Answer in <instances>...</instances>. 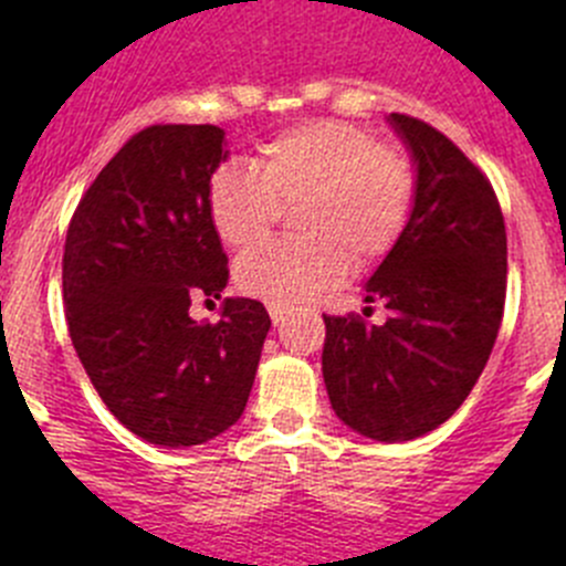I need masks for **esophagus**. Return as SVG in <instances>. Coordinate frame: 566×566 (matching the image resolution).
I'll list each match as a JSON object with an SVG mask.
<instances>
[{
    "mask_svg": "<svg viewBox=\"0 0 566 566\" xmlns=\"http://www.w3.org/2000/svg\"><path fill=\"white\" fill-rule=\"evenodd\" d=\"M268 312H271L273 325H282L284 319H287V315H290V312L284 310V306H276V304H268Z\"/></svg>",
    "mask_w": 566,
    "mask_h": 566,
    "instance_id": "34e87169",
    "label": "esophagus"
}]
</instances>
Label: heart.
<instances>
[{"instance_id":"1","label":"heart","mask_w":566,"mask_h":566,"mask_svg":"<svg viewBox=\"0 0 566 566\" xmlns=\"http://www.w3.org/2000/svg\"><path fill=\"white\" fill-rule=\"evenodd\" d=\"M413 197V167L397 147L358 125L315 119L265 142L251 169H216L208 219L224 247L249 249L268 235L279 205L298 202L293 221L304 238L251 249L235 265L243 293L298 306L334 287L347 260H384L408 227Z\"/></svg>"}]
</instances>
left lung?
<instances>
[{"instance_id":"8db88e82","label":"left lung","mask_w":566,"mask_h":566,"mask_svg":"<svg viewBox=\"0 0 566 566\" xmlns=\"http://www.w3.org/2000/svg\"><path fill=\"white\" fill-rule=\"evenodd\" d=\"M389 125L416 169L408 227L364 284L389 317H325L323 380L353 432L399 443L441 427L476 386L504 315L506 230L493 186L454 142L408 114Z\"/></svg>"}]
</instances>
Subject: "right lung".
Returning a JSON list of instances; mask_svg holds the SVG:
<instances>
[{"label":"right lung","instance_id":"obj_1","mask_svg":"<svg viewBox=\"0 0 566 566\" xmlns=\"http://www.w3.org/2000/svg\"><path fill=\"white\" fill-rule=\"evenodd\" d=\"M227 156L219 125H150L101 169L67 227L62 295L78 361L119 424L156 447L208 443L241 419L271 328L251 298H224L216 325L188 315L230 282L208 219Z\"/></svg>","mask_w":566,"mask_h":566}]
</instances>
